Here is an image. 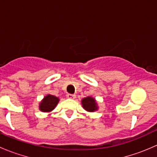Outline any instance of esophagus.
Returning <instances> with one entry per match:
<instances>
[{
	"instance_id": "esophagus-1",
	"label": "esophagus",
	"mask_w": 157,
	"mask_h": 157,
	"mask_svg": "<svg viewBox=\"0 0 157 157\" xmlns=\"http://www.w3.org/2000/svg\"><path fill=\"white\" fill-rule=\"evenodd\" d=\"M67 98H68V99H74L76 98V95H74V94H67Z\"/></svg>"
}]
</instances>
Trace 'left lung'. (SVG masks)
<instances>
[{
	"instance_id": "left-lung-1",
	"label": "left lung",
	"mask_w": 157,
	"mask_h": 157,
	"mask_svg": "<svg viewBox=\"0 0 157 157\" xmlns=\"http://www.w3.org/2000/svg\"><path fill=\"white\" fill-rule=\"evenodd\" d=\"M81 104L83 105V109L85 110L88 111V112H93L98 109L97 102H96V99L94 98L91 97V96H88V97L82 99Z\"/></svg>"
}]
</instances>
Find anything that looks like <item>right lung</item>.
Segmentation results:
<instances>
[{"mask_svg": "<svg viewBox=\"0 0 157 157\" xmlns=\"http://www.w3.org/2000/svg\"><path fill=\"white\" fill-rule=\"evenodd\" d=\"M59 99L53 95H47L39 104V110L43 112H49L56 107Z\"/></svg>", "mask_w": 157, "mask_h": 157, "instance_id": "add662e5", "label": "right lung"}]
</instances>
